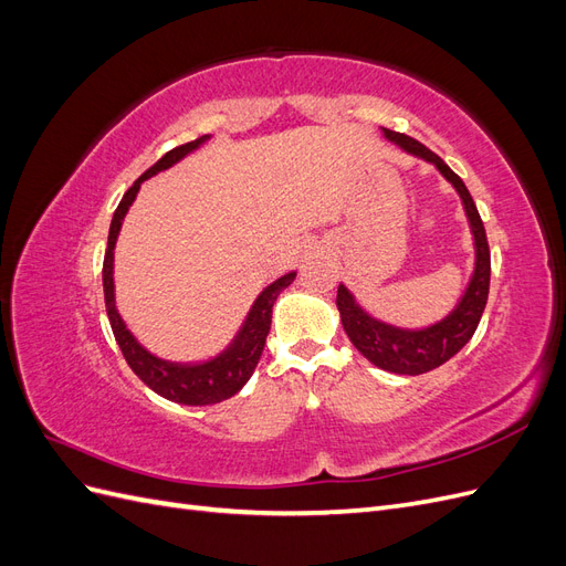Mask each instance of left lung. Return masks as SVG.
<instances>
[{
  "mask_svg": "<svg viewBox=\"0 0 566 566\" xmlns=\"http://www.w3.org/2000/svg\"><path fill=\"white\" fill-rule=\"evenodd\" d=\"M382 132L389 142L399 144L403 150L434 163L439 172L455 186V191L462 198V205H465V212L474 235V248H476L474 276L468 285V293L462 295L460 304L455 306L451 316H447L441 323L432 325V328L427 331H401V328H391L387 323L375 321L361 310V306L354 304V297L349 295V290L345 285L337 287V310H339L342 325H345V333L352 339V345L361 352L370 364H375L382 370L399 373V375H420V373L439 368L441 364H447L449 358L465 347L470 337L474 335L489 300L491 252H489L482 217L476 212V205L468 191V186L462 184V179L453 172V169L443 163L437 153H432L420 142L410 139V136L391 132L387 127H382Z\"/></svg>",
  "mask_w": 566,
  "mask_h": 566,
  "instance_id": "8db88e82",
  "label": "left lung"
}]
</instances>
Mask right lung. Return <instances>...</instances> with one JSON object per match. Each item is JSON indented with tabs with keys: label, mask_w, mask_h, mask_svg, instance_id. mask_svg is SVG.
I'll list each match as a JSON object with an SVG mask.
<instances>
[{
	"label": "right lung",
	"mask_w": 566,
	"mask_h": 566,
	"mask_svg": "<svg viewBox=\"0 0 566 566\" xmlns=\"http://www.w3.org/2000/svg\"><path fill=\"white\" fill-rule=\"evenodd\" d=\"M208 139L210 136L205 134L196 142H188L172 150H167L156 165L148 167L146 172L129 186V191L123 196V200H119L117 210L113 214L108 248H106V256H104L106 312H108L113 335L117 339L119 349H123L125 361L129 364V368L136 375H139L144 385H148L153 391L160 394V397H165L169 401L186 403V406L219 403V401L233 397L235 391L243 389V385L250 380V375L254 373L256 361H260V356L264 352L266 335L271 328L273 302H276V297L283 293V290L295 281V271L285 273V276L279 281H273L264 290V293L256 297L252 312L248 314V321L243 323L241 333H238V337L233 339V345L205 364L184 366V364L163 361V358L148 354L125 328L123 318H119V314L115 310V295H113V250H115L119 227H123V219L129 210V205L134 202L142 181L163 172V169H167V167H172L177 160H181L186 156V153H191L193 148H198L202 142H208Z\"/></svg>",
	"instance_id": "1"
}]
</instances>
